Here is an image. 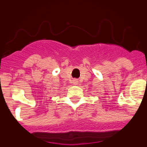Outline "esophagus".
<instances>
[{
	"label": "esophagus",
	"instance_id": "1",
	"mask_svg": "<svg viewBox=\"0 0 147 147\" xmlns=\"http://www.w3.org/2000/svg\"><path fill=\"white\" fill-rule=\"evenodd\" d=\"M72 82H73V84H74V85H77L78 80H76V79H74V80H72Z\"/></svg>",
	"mask_w": 147,
	"mask_h": 147
}]
</instances>
